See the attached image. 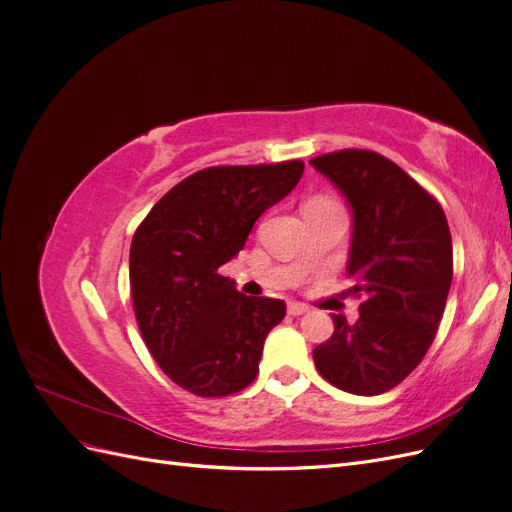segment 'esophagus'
Here are the masks:
<instances>
[{"label":"esophagus","mask_w":512,"mask_h":512,"mask_svg":"<svg viewBox=\"0 0 512 512\" xmlns=\"http://www.w3.org/2000/svg\"><path fill=\"white\" fill-rule=\"evenodd\" d=\"M305 312H307V305L297 303V301L288 303V314H290V316H301V314H305Z\"/></svg>","instance_id":"34e87169"}]
</instances>
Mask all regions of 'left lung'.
I'll return each instance as SVG.
<instances>
[{
	"label": "left lung",
	"instance_id": "obj_1",
	"mask_svg": "<svg viewBox=\"0 0 512 512\" xmlns=\"http://www.w3.org/2000/svg\"><path fill=\"white\" fill-rule=\"evenodd\" d=\"M346 198L352 235L346 273L363 297L359 318L333 314L314 348L320 376L352 395L391 391L423 361L453 282L442 207L395 162L365 149L309 160Z\"/></svg>",
	"mask_w": 512,
	"mask_h": 512
}]
</instances>
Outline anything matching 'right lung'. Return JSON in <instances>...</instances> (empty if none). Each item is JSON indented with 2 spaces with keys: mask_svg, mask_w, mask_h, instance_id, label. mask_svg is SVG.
I'll return each instance as SVG.
<instances>
[{
  "mask_svg": "<svg viewBox=\"0 0 512 512\" xmlns=\"http://www.w3.org/2000/svg\"><path fill=\"white\" fill-rule=\"evenodd\" d=\"M303 162L213 166L166 192L130 245L138 329L153 359L198 397L232 395L258 374L282 299L245 297L220 267L235 258L254 222L288 196Z\"/></svg>",
  "mask_w": 512,
  "mask_h": 512,
  "instance_id": "obj_1",
  "label": "right lung"
}]
</instances>
